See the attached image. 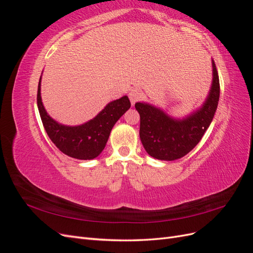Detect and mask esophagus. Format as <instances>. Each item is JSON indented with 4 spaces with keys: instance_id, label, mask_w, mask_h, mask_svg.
<instances>
[{
    "instance_id": "esophagus-1",
    "label": "esophagus",
    "mask_w": 253,
    "mask_h": 253,
    "mask_svg": "<svg viewBox=\"0 0 253 253\" xmlns=\"http://www.w3.org/2000/svg\"><path fill=\"white\" fill-rule=\"evenodd\" d=\"M141 95H142V93L139 88L131 89V91L128 93V98H129V100H131L132 105H134L136 103V101L139 100V99L141 98Z\"/></svg>"
}]
</instances>
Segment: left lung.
Masks as SVG:
<instances>
[{"label":"left lung","mask_w":253,"mask_h":253,"mask_svg":"<svg viewBox=\"0 0 253 253\" xmlns=\"http://www.w3.org/2000/svg\"><path fill=\"white\" fill-rule=\"evenodd\" d=\"M219 99V79L212 60V84L204 103L183 118H174L157 106L137 102L140 115L139 136L144 150L155 159H179L201 141L213 120Z\"/></svg>","instance_id":"1"}]
</instances>
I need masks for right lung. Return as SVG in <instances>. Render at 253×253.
<instances>
[{"label": "right lung", "instance_id": "1", "mask_svg": "<svg viewBox=\"0 0 253 253\" xmlns=\"http://www.w3.org/2000/svg\"><path fill=\"white\" fill-rule=\"evenodd\" d=\"M41 78L38 85L37 103L50 140L65 155L81 160H90L101 154L115 124L129 108L127 96L109 102L96 116L79 126H65L52 119L45 110L41 98Z\"/></svg>", "mask_w": 253, "mask_h": 253}]
</instances>
